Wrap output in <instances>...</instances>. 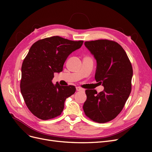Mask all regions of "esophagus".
<instances>
[{"instance_id":"1","label":"esophagus","mask_w":152,"mask_h":152,"mask_svg":"<svg viewBox=\"0 0 152 152\" xmlns=\"http://www.w3.org/2000/svg\"><path fill=\"white\" fill-rule=\"evenodd\" d=\"M76 90L77 91H84V90L83 89L80 88V87H76Z\"/></svg>"}]
</instances>
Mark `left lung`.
<instances>
[{
  "instance_id": "obj_1",
  "label": "left lung",
  "mask_w": 152,
  "mask_h": 152,
  "mask_svg": "<svg viewBox=\"0 0 152 152\" xmlns=\"http://www.w3.org/2000/svg\"><path fill=\"white\" fill-rule=\"evenodd\" d=\"M96 60L95 79L104 90H86L83 109L86 115L98 123L113 120L122 111L131 91L133 71L125 50L114 41L97 40L84 42Z\"/></svg>"
}]
</instances>
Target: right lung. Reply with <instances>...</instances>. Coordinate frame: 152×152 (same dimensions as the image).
Segmentation results:
<instances>
[{"mask_svg":"<svg viewBox=\"0 0 152 152\" xmlns=\"http://www.w3.org/2000/svg\"><path fill=\"white\" fill-rule=\"evenodd\" d=\"M82 44V40L54 36L31 45L22 64L20 88L27 107L37 117L48 120L61 115L65 100L75 93V86L53 84L52 80L54 73L62 72L68 56Z\"/></svg>","mask_w":152,"mask_h":152,"instance_id":"right-lung-1","label":"right lung"}]
</instances>
